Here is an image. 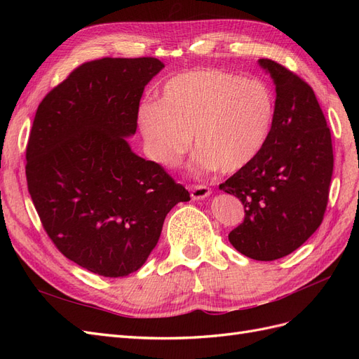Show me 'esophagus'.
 I'll list each match as a JSON object with an SVG mask.
<instances>
[{
    "mask_svg": "<svg viewBox=\"0 0 359 359\" xmlns=\"http://www.w3.org/2000/svg\"><path fill=\"white\" fill-rule=\"evenodd\" d=\"M190 191H191V198L194 201L205 199V198H208L210 194H211V189L206 187V186H191Z\"/></svg>",
    "mask_w": 359,
    "mask_h": 359,
    "instance_id": "1",
    "label": "esophagus"
}]
</instances>
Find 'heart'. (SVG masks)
Segmentation results:
<instances>
[{
	"mask_svg": "<svg viewBox=\"0 0 359 359\" xmlns=\"http://www.w3.org/2000/svg\"><path fill=\"white\" fill-rule=\"evenodd\" d=\"M276 99L260 79L219 69H193L172 76L157 102H144L137 126L148 157L175 168L193 144V168L236 172L250 165L271 135Z\"/></svg>",
	"mask_w": 359,
	"mask_h": 359,
	"instance_id": "obj_1",
	"label": "heart"
}]
</instances>
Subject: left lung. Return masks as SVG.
<instances>
[{
	"label": "left lung",
	"instance_id": "1",
	"mask_svg": "<svg viewBox=\"0 0 359 359\" xmlns=\"http://www.w3.org/2000/svg\"><path fill=\"white\" fill-rule=\"evenodd\" d=\"M259 66L276 85V116L259 156L220 184L244 205L231 244L255 260L295 252L316 232L327 210L334 168L331 132L311 86L281 64Z\"/></svg>",
	"mask_w": 359,
	"mask_h": 359
}]
</instances>
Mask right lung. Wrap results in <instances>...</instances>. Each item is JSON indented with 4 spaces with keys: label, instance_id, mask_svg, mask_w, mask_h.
I'll list each match as a JSON object with an SVG mask.
<instances>
[{
    "label": "right lung",
    "instance_id": "obj_1",
    "mask_svg": "<svg viewBox=\"0 0 359 359\" xmlns=\"http://www.w3.org/2000/svg\"><path fill=\"white\" fill-rule=\"evenodd\" d=\"M160 60L102 58L73 70L39 104L27 182L60 252L103 277L135 273L158 243L168 212L190 193L135 154L140 97Z\"/></svg>",
    "mask_w": 359,
    "mask_h": 359
}]
</instances>
